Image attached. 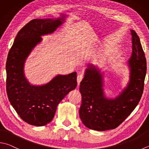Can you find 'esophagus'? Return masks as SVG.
Listing matches in <instances>:
<instances>
[{
  "mask_svg": "<svg viewBox=\"0 0 149 149\" xmlns=\"http://www.w3.org/2000/svg\"><path fill=\"white\" fill-rule=\"evenodd\" d=\"M83 78H84V76H83L82 74H80L78 75V77H77V82H78V86L80 85V83L81 81H82V80L83 79Z\"/></svg>",
  "mask_w": 149,
  "mask_h": 149,
  "instance_id": "1",
  "label": "esophagus"
}]
</instances>
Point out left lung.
<instances>
[{"instance_id": "left-lung-1", "label": "left lung", "mask_w": 149, "mask_h": 149, "mask_svg": "<svg viewBox=\"0 0 149 149\" xmlns=\"http://www.w3.org/2000/svg\"><path fill=\"white\" fill-rule=\"evenodd\" d=\"M132 54L128 60L130 81L114 99L106 98L103 92L102 75L93 67L86 69L80 85L82 104L79 109L83 124L89 129L104 131L119 126L138 104L144 89L147 61L139 38L130 30Z\"/></svg>"}]
</instances>
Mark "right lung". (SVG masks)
I'll use <instances>...</instances> for the list:
<instances>
[{"mask_svg":"<svg viewBox=\"0 0 149 149\" xmlns=\"http://www.w3.org/2000/svg\"><path fill=\"white\" fill-rule=\"evenodd\" d=\"M63 19H33L19 30L8 54L6 92L8 99L21 118L30 125H46L52 120L57 106L77 86V72L58 75L45 85L32 86L24 74V63L41 36L51 33Z\"/></svg>","mask_w":149,"mask_h":149,"instance_id":"right-lung-1","label":"right lung"}]
</instances>
